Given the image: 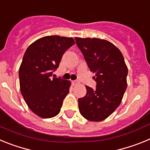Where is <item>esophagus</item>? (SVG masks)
<instances>
[{
  "label": "esophagus",
  "instance_id": "34e87169",
  "mask_svg": "<svg viewBox=\"0 0 150 150\" xmlns=\"http://www.w3.org/2000/svg\"><path fill=\"white\" fill-rule=\"evenodd\" d=\"M79 82L78 81V80H74V81H73V84L74 85V86H76V85L79 84Z\"/></svg>",
  "mask_w": 150,
  "mask_h": 150
}]
</instances>
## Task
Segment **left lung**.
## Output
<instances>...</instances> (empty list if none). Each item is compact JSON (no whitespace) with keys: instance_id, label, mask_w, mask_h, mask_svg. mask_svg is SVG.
I'll return each mask as SVG.
<instances>
[{"instance_id":"8db88e82","label":"left lung","mask_w":150,"mask_h":150,"mask_svg":"<svg viewBox=\"0 0 150 150\" xmlns=\"http://www.w3.org/2000/svg\"><path fill=\"white\" fill-rule=\"evenodd\" d=\"M93 79L96 88L86 86V95L78 99L79 112L89 121L105 120L119 107L127 88L128 67L116 46L98 38H75Z\"/></svg>"}]
</instances>
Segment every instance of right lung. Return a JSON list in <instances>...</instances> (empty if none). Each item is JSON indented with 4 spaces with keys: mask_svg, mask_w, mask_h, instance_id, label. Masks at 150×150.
<instances>
[{
    "mask_svg": "<svg viewBox=\"0 0 150 150\" xmlns=\"http://www.w3.org/2000/svg\"><path fill=\"white\" fill-rule=\"evenodd\" d=\"M75 43L72 38L46 36L26 50L19 67L21 93L28 107L42 118H52L60 112L71 83L52 76L62 55Z\"/></svg>",
    "mask_w": 150,
    "mask_h": 150,
    "instance_id": "add662e5",
    "label": "right lung"
}]
</instances>
